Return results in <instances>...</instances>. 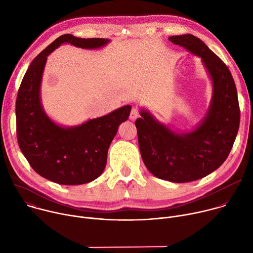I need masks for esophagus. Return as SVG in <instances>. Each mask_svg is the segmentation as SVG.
<instances>
[{"mask_svg": "<svg viewBox=\"0 0 253 253\" xmlns=\"http://www.w3.org/2000/svg\"><path fill=\"white\" fill-rule=\"evenodd\" d=\"M139 116V110L137 109V108H133V109L131 110V113H130V119L131 120H136Z\"/></svg>", "mask_w": 253, "mask_h": 253, "instance_id": "obj_1", "label": "esophagus"}]
</instances>
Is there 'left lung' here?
<instances>
[{"label":"left lung","instance_id":"1","mask_svg":"<svg viewBox=\"0 0 253 253\" xmlns=\"http://www.w3.org/2000/svg\"><path fill=\"white\" fill-rule=\"evenodd\" d=\"M169 41L199 57L212 83V97L203 120L179 133L141 109L135 122L141 157L157 178L185 183L201 179L222 165L235 141L240 121L237 90L227 66L191 34Z\"/></svg>","mask_w":253,"mask_h":253}]
</instances>
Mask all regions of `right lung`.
<instances>
[{
	"mask_svg": "<svg viewBox=\"0 0 253 253\" xmlns=\"http://www.w3.org/2000/svg\"><path fill=\"white\" fill-rule=\"evenodd\" d=\"M109 39H82L60 36L36 57L22 80L16 101L19 147L31 167L42 177L62 185L93 181L104 171L110 144L131 106L125 105L102 117L71 127L53 121L41 101V82L47 57L64 43L82 49H98Z\"/></svg>",
	"mask_w": 253,
	"mask_h": 253,
	"instance_id": "add662e5",
	"label": "right lung"
}]
</instances>
